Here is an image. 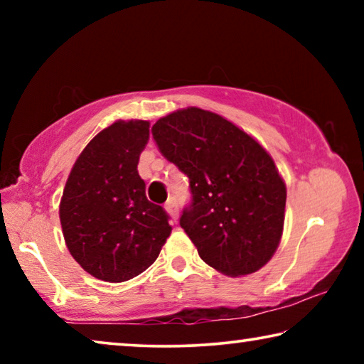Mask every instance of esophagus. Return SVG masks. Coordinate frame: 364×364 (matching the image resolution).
I'll use <instances>...</instances> for the list:
<instances>
[{
    "label": "esophagus",
    "instance_id": "obj_1",
    "mask_svg": "<svg viewBox=\"0 0 364 364\" xmlns=\"http://www.w3.org/2000/svg\"><path fill=\"white\" fill-rule=\"evenodd\" d=\"M165 208H167V212L170 213V217L176 220L178 218V204H176V199L175 197H170L167 200V204H165Z\"/></svg>",
    "mask_w": 364,
    "mask_h": 364
}]
</instances>
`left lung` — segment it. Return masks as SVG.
<instances>
[{
  "label": "left lung",
  "mask_w": 364,
  "mask_h": 364,
  "mask_svg": "<svg viewBox=\"0 0 364 364\" xmlns=\"http://www.w3.org/2000/svg\"><path fill=\"white\" fill-rule=\"evenodd\" d=\"M152 138L189 178L180 225L199 257L228 276L260 269L278 249L286 184L269 154L230 120L199 107L162 117Z\"/></svg>",
  "instance_id": "8db88e82"
}]
</instances>
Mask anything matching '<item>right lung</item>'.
<instances>
[{"label": "right lung", "mask_w": 364, "mask_h": 364, "mask_svg": "<svg viewBox=\"0 0 364 364\" xmlns=\"http://www.w3.org/2000/svg\"><path fill=\"white\" fill-rule=\"evenodd\" d=\"M149 122L117 120L90 141L67 178L59 217L80 267L123 282L156 262L171 232L168 215L146 197L138 173Z\"/></svg>", "instance_id": "right-lung-1"}]
</instances>
